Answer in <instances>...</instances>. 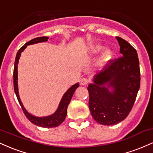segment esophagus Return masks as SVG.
<instances>
[{"instance_id":"obj_1","label":"esophagus","mask_w":153,"mask_h":153,"mask_svg":"<svg viewBox=\"0 0 153 153\" xmlns=\"http://www.w3.org/2000/svg\"><path fill=\"white\" fill-rule=\"evenodd\" d=\"M88 82H89V80L85 78H83L80 79V84L81 85H87V84L88 83Z\"/></svg>"}]
</instances>
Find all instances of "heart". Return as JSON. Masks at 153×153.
I'll list each match as a JSON object with an SVG mask.
<instances>
[{"mask_svg": "<svg viewBox=\"0 0 153 153\" xmlns=\"http://www.w3.org/2000/svg\"><path fill=\"white\" fill-rule=\"evenodd\" d=\"M101 50V47L99 46V45L95 47V51H96V52H99ZM112 57H113V52H112V51L110 50H106L103 53L102 56H101L100 63H101V64H103V63L107 62L108 61H109L110 59L112 58Z\"/></svg>", "mask_w": 153, "mask_h": 153, "instance_id": "b5f03b06", "label": "heart"}]
</instances>
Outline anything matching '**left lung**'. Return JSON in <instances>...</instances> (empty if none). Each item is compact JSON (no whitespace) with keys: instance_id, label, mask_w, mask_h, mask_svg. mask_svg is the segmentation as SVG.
<instances>
[{"instance_id":"left-lung-1","label":"left lung","mask_w":153,"mask_h":153,"mask_svg":"<svg viewBox=\"0 0 153 153\" xmlns=\"http://www.w3.org/2000/svg\"><path fill=\"white\" fill-rule=\"evenodd\" d=\"M122 57L111 60L88 87L89 109L103 125H114L126 119L134 105L140 86L137 53L129 43L117 36ZM112 87L110 91L109 88Z\"/></svg>"}]
</instances>
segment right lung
I'll use <instances>...</instances> for the list:
<instances>
[{
	"mask_svg": "<svg viewBox=\"0 0 153 153\" xmlns=\"http://www.w3.org/2000/svg\"><path fill=\"white\" fill-rule=\"evenodd\" d=\"M49 37L47 36H42V37H37L33 39L26 43L24 46L21 47L19 49L18 52L16 54V57L15 59V64H14V69H13V87H14L15 94L16 95L17 99H18L19 104L22 106V108L24 111V114H25L26 118L29 119L32 124L35 125L39 126V127H45V128H52L56 127L59 126L64 122L65 119L67 115V109H68V106L71 102L72 97H73V94L75 93L76 88L79 86L78 82L75 83L73 86H71L66 91L65 94L63 95L62 99H61L60 103H59L58 108L57 111L53 114L48 116V117H34V116L31 115L29 114L26 108L24 107V105L22 104V101H21L20 97H19V88H18V64H19V59L20 58V56L22 52L24 51L27 47V45H34L39 42H44L48 41Z\"/></svg>",
	"mask_w": 153,
	"mask_h": 153,
	"instance_id": "1",
	"label": "right lung"
}]
</instances>
